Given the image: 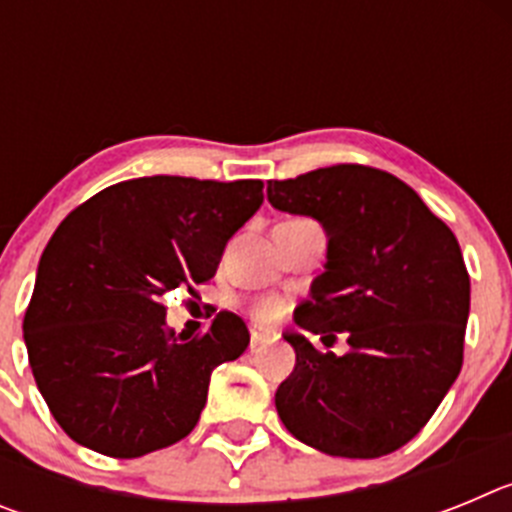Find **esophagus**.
Instances as JSON below:
<instances>
[{
	"instance_id": "esophagus-1",
	"label": "esophagus",
	"mask_w": 512,
	"mask_h": 512,
	"mask_svg": "<svg viewBox=\"0 0 512 512\" xmlns=\"http://www.w3.org/2000/svg\"><path fill=\"white\" fill-rule=\"evenodd\" d=\"M271 341H277V333H271V330L256 328V325H253V328H251V348L266 346V343H271Z\"/></svg>"
}]
</instances>
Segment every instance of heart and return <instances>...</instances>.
Wrapping results in <instances>:
<instances>
[{"mask_svg":"<svg viewBox=\"0 0 512 512\" xmlns=\"http://www.w3.org/2000/svg\"><path fill=\"white\" fill-rule=\"evenodd\" d=\"M284 312H287V300H284V297L271 295L253 305V320H256L259 325H271V323H277Z\"/></svg>","mask_w":512,"mask_h":512,"instance_id":"obj_1","label":"heart"}]
</instances>
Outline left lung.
Wrapping results in <instances>:
<instances>
[{
    "label": "left lung",
    "mask_w": 512,
    "mask_h": 512,
    "mask_svg": "<svg viewBox=\"0 0 512 512\" xmlns=\"http://www.w3.org/2000/svg\"><path fill=\"white\" fill-rule=\"evenodd\" d=\"M271 207L318 220L323 274L284 341L295 369L274 405L297 441L328 456L377 459L418 436L461 372L469 274L459 241L387 171L341 164L269 182ZM305 332L347 336L320 355Z\"/></svg>",
    "instance_id": "obj_1"
}]
</instances>
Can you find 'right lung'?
<instances>
[{
    "mask_svg": "<svg viewBox=\"0 0 512 512\" xmlns=\"http://www.w3.org/2000/svg\"><path fill=\"white\" fill-rule=\"evenodd\" d=\"M261 202L259 179L143 176L58 225L22 333L40 395L79 446L135 459L192 433L212 369L251 336L238 315L217 312L205 336L182 341L161 297L215 277L225 243Z\"/></svg>",
    "mask_w": 512,
    "mask_h": 512,
    "instance_id": "obj_1",
    "label": "right lung"
}]
</instances>
